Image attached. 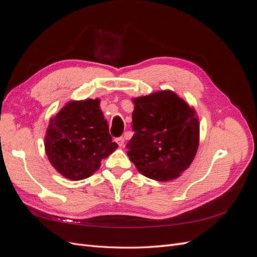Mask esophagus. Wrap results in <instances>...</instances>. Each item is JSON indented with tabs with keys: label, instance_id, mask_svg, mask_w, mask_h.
Wrapping results in <instances>:
<instances>
[{
	"label": "esophagus",
	"instance_id": "obj_1",
	"mask_svg": "<svg viewBox=\"0 0 257 257\" xmlns=\"http://www.w3.org/2000/svg\"><path fill=\"white\" fill-rule=\"evenodd\" d=\"M124 138L123 137H118V138H115V143L119 145V147H123L124 146Z\"/></svg>",
	"mask_w": 257,
	"mask_h": 257
}]
</instances>
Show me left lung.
<instances>
[{"instance_id": "obj_1", "label": "left lung", "mask_w": 257, "mask_h": 257, "mask_svg": "<svg viewBox=\"0 0 257 257\" xmlns=\"http://www.w3.org/2000/svg\"><path fill=\"white\" fill-rule=\"evenodd\" d=\"M133 102L134 135L126 146L130 160L150 179L169 181L178 178L191 165L198 148L195 110L169 90Z\"/></svg>"}]
</instances>
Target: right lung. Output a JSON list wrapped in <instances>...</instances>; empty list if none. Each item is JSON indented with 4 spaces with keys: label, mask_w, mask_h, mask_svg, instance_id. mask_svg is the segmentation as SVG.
<instances>
[{
    "label": "right lung",
    "mask_w": 257,
    "mask_h": 257,
    "mask_svg": "<svg viewBox=\"0 0 257 257\" xmlns=\"http://www.w3.org/2000/svg\"><path fill=\"white\" fill-rule=\"evenodd\" d=\"M116 148L98 98L67 103L50 119L45 136V150L52 166L71 180L94 174L100 161Z\"/></svg>",
    "instance_id": "obj_1"
}]
</instances>
